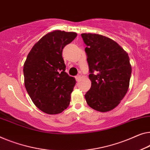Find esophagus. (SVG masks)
Here are the masks:
<instances>
[{"instance_id":"1","label":"esophagus","mask_w":150,"mask_h":150,"mask_svg":"<svg viewBox=\"0 0 150 150\" xmlns=\"http://www.w3.org/2000/svg\"><path fill=\"white\" fill-rule=\"evenodd\" d=\"M80 77H81V75H76V76H75V79H76V81H79V79H80Z\"/></svg>"}]
</instances>
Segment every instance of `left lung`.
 <instances>
[{
	"instance_id": "1",
	"label": "left lung",
	"mask_w": 150,
	"mask_h": 150,
	"mask_svg": "<svg viewBox=\"0 0 150 150\" xmlns=\"http://www.w3.org/2000/svg\"><path fill=\"white\" fill-rule=\"evenodd\" d=\"M91 81L85 95L87 104L100 112L112 110L125 97L129 86V57L117 42L104 35L82 33Z\"/></svg>"
}]
</instances>
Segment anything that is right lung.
Here are the masks:
<instances>
[{"mask_svg":"<svg viewBox=\"0 0 150 150\" xmlns=\"http://www.w3.org/2000/svg\"><path fill=\"white\" fill-rule=\"evenodd\" d=\"M76 37L75 32L60 30L47 33L33 46L24 63L26 90L33 104L49 115L62 112L70 104L76 81L65 72L62 53Z\"/></svg>","mask_w":150,"mask_h":150,"instance_id":"obj_1","label":"right lung"}]
</instances>
